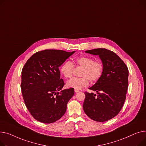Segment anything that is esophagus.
Returning <instances> with one entry per match:
<instances>
[{"label":"esophagus","mask_w":146,"mask_h":146,"mask_svg":"<svg viewBox=\"0 0 146 146\" xmlns=\"http://www.w3.org/2000/svg\"><path fill=\"white\" fill-rule=\"evenodd\" d=\"M75 92H80V90H75Z\"/></svg>","instance_id":"obj_1"}]
</instances>
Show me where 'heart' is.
<instances>
[{
	"instance_id": "1",
	"label": "heart",
	"mask_w": 146,
	"mask_h": 146,
	"mask_svg": "<svg viewBox=\"0 0 146 146\" xmlns=\"http://www.w3.org/2000/svg\"><path fill=\"white\" fill-rule=\"evenodd\" d=\"M82 67L80 78L74 77L66 82V85L68 88L75 90H80L87 87L91 81H96L100 78L103 73L104 66L100 61H94L92 57L82 56L76 58L74 64L66 61L63 63L60 68V71L66 78H70L72 76L74 65Z\"/></svg>"
}]
</instances>
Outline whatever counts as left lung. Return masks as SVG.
<instances>
[{
    "mask_svg": "<svg viewBox=\"0 0 146 146\" xmlns=\"http://www.w3.org/2000/svg\"><path fill=\"white\" fill-rule=\"evenodd\" d=\"M98 55L103 64L102 76L90 90L85 92L83 104L85 113L98 122H104L115 117L122 108L126 98L128 70L126 65L113 51L98 48L85 51Z\"/></svg>",
    "mask_w": 146,
    "mask_h": 146,
    "instance_id": "8db88e82",
    "label": "left lung"
}]
</instances>
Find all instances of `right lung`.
<instances>
[{
  "instance_id": "obj_1",
  "label": "right lung",
  "mask_w": 146,
  "mask_h": 146,
  "mask_svg": "<svg viewBox=\"0 0 146 146\" xmlns=\"http://www.w3.org/2000/svg\"><path fill=\"white\" fill-rule=\"evenodd\" d=\"M75 51L46 49L34 54L22 71L21 91L25 104L37 121L52 123L65 113L74 89L62 90L59 67Z\"/></svg>"
}]
</instances>
